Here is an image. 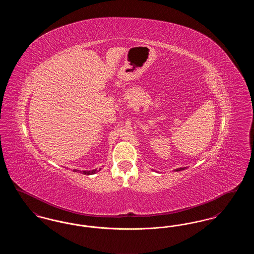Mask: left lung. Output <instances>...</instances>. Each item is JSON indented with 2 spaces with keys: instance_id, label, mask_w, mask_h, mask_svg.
<instances>
[{
  "instance_id": "left-lung-1",
  "label": "left lung",
  "mask_w": 254,
  "mask_h": 254,
  "mask_svg": "<svg viewBox=\"0 0 254 254\" xmlns=\"http://www.w3.org/2000/svg\"><path fill=\"white\" fill-rule=\"evenodd\" d=\"M185 169H187V168H180V169H175V171H181V170H184Z\"/></svg>"
}]
</instances>
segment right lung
Masks as SVG:
<instances>
[{
	"mask_svg": "<svg viewBox=\"0 0 254 254\" xmlns=\"http://www.w3.org/2000/svg\"><path fill=\"white\" fill-rule=\"evenodd\" d=\"M100 169H99V170H100ZM99 170H98V169H93V170H82V172H83L84 174H85V175H91V174H95V173L98 172ZM73 171L77 172V171H79V170H77V169H74ZM82 172H81V173H82Z\"/></svg>",
	"mask_w": 254,
	"mask_h": 254,
	"instance_id": "add662e5",
	"label": "right lung"
}]
</instances>
